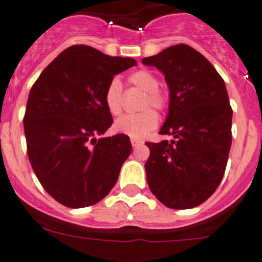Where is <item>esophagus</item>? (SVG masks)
Returning <instances> with one entry per match:
<instances>
[{
    "mask_svg": "<svg viewBox=\"0 0 262 262\" xmlns=\"http://www.w3.org/2000/svg\"><path fill=\"white\" fill-rule=\"evenodd\" d=\"M142 144V141H140V140H136V139H131V145L132 147H136V146H140V145Z\"/></svg>",
    "mask_w": 262,
    "mask_h": 262,
    "instance_id": "obj_1",
    "label": "esophagus"
}]
</instances>
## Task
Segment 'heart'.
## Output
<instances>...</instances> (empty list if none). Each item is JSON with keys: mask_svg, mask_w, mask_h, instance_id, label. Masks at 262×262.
<instances>
[{"mask_svg": "<svg viewBox=\"0 0 262 262\" xmlns=\"http://www.w3.org/2000/svg\"><path fill=\"white\" fill-rule=\"evenodd\" d=\"M128 84L145 92L140 110H144L137 115H128L118 118L115 122V128L118 134H123L132 139H142L150 131L158 126V115L149 107L157 111H163L168 105V95L158 88L159 81L152 72L147 70H137L128 76ZM104 103L108 112L112 116H120L122 113L123 88L118 79L111 80L104 92ZM148 110H146V108Z\"/></svg>", "mask_w": 262, "mask_h": 262, "instance_id": "1", "label": "heart"}]
</instances>
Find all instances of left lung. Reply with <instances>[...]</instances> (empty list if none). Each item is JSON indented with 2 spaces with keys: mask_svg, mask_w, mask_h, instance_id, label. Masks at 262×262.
<instances>
[{
  "mask_svg": "<svg viewBox=\"0 0 262 262\" xmlns=\"http://www.w3.org/2000/svg\"><path fill=\"white\" fill-rule=\"evenodd\" d=\"M163 72L169 110L160 135L146 142V180L155 198L170 209H191L208 200L224 176L232 144V108L224 80L187 44H176L142 59Z\"/></svg>",
  "mask_w": 262,
  "mask_h": 262,
  "instance_id": "left-lung-1",
  "label": "left lung"
}]
</instances>
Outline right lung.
<instances>
[{
    "label": "right lung",
    "instance_id": "1",
    "mask_svg": "<svg viewBox=\"0 0 262 262\" xmlns=\"http://www.w3.org/2000/svg\"><path fill=\"white\" fill-rule=\"evenodd\" d=\"M134 58L111 57L89 46L59 53L33 85L24 131L30 164L44 190L62 205H94L115 187L131 152L123 134L99 137L112 126L104 92Z\"/></svg>",
    "mask_w": 262,
    "mask_h": 262
}]
</instances>
